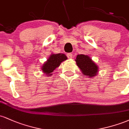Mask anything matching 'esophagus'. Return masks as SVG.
Listing matches in <instances>:
<instances>
[{
	"label": "esophagus",
	"instance_id": "obj_1",
	"mask_svg": "<svg viewBox=\"0 0 129 129\" xmlns=\"http://www.w3.org/2000/svg\"><path fill=\"white\" fill-rule=\"evenodd\" d=\"M67 56L68 58L69 59H72V57H73V54H72V53H68V54H67Z\"/></svg>",
	"mask_w": 129,
	"mask_h": 129
}]
</instances>
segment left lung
I'll list each match as a JSON object with an SVG mask.
<instances>
[{
	"label": "left lung",
	"mask_w": 129,
	"mask_h": 129,
	"mask_svg": "<svg viewBox=\"0 0 129 129\" xmlns=\"http://www.w3.org/2000/svg\"><path fill=\"white\" fill-rule=\"evenodd\" d=\"M75 61L84 76H88V78L92 79L98 74L99 67L88 55L78 54Z\"/></svg>",
	"instance_id": "1"
}]
</instances>
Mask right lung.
I'll use <instances>...</instances> for the list:
<instances>
[{
	"label": "right lung",
	"instance_id": "add662e5",
	"mask_svg": "<svg viewBox=\"0 0 129 129\" xmlns=\"http://www.w3.org/2000/svg\"><path fill=\"white\" fill-rule=\"evenodd\" d=\"M67 59V57L63 53H58V54L51 53L47 61L43 63L41 67L42 72L45 75V76H51L54 70L59 67L60 63Z\"/></svg>",
	"mask_w": 129,
	"mask_h": 129
}]
</instances>
